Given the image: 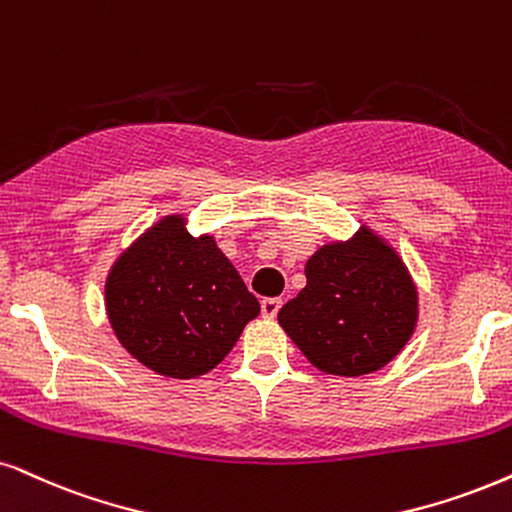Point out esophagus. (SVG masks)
Here are the masks:
<instances>
[{
  "label": "esophagus",
  "instance_id": "34e87169",
  "mask_svg": "<svg viewBox=\"0 0 512 512\" xmlns=\"http://www.w3.org/2000/svg\"><path fill=\"white\" fill-rule=\"evenodd\" d=\"M278 309H281V300L278 297H264L262 300V316L264 319H274L278 314Z\"/></svg>",
  "mask_w": 512,
  "mask_h": 512
}]
</instances>
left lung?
I'll return each instance as SVG.
<instances>
[{
  "label": "left lung",
  "mask_w": 512,
  "mask_h": 512,
  "mask_svg": "<svg viewBox=\"0 0 512 512\" xmlns=\"http://www.w3.org/2000/svg\"><path fill=\"white\" fill-rule=\"evenodd\" d=\"M304 276L307 286L283 304L278 323L321 373L359 378L380 371L416 331V281L371 226L321 245Z\"/></svg>",
  "instance_id": "8db88e82"
}]
</instances>
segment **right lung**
Segmentation results:
<instances>
[{
    "instance_id": "add662e5",
    "label": "right lung",
    "mask_w": 512,
    "mask_h": 512,
    "mask_svg": "<svg viewBox=\"0 0 512 512\" xmlns=\"http://www.w3.org/2000/svg\"><path fill=\"white\" fill-rule=\"evenodd\" d=\"M184 212L158 219L120 252L106 276V314L115 338L165 378L212 371L260 314L215 236H193Z\"/></svg>"
}]
</instances>
